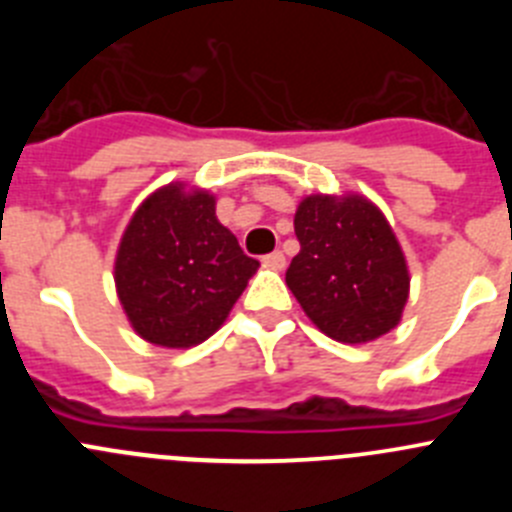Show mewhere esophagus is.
<instances>
[{
    "label": "esophagus",
    "instance_id": "esophagus-1",
    "mask_svg": "<svg viewBox=\"0 0 512 512\" xmlns=\"http://www.w3.org/2000/svg\"><path fill=\"white\" fill-rule=\"evenodd\" d=\"M264 266H269V269H274V271H282L284 266H287V261H284V253L274 251V253H269V256H264Z\"/></svg>",
    "mask_w": 512,
    "mask_h": 512
}]
</instances>
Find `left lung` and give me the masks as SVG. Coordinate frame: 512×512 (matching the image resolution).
<instances>
[{"label":"left lung","mask_w":512,"mask_h":512,"mask_svg":"<svg viewBox=\"0 0 512 512\" xmlns=\"http://www.w3.org/2000/svg\"><path fill=\"white\" fill-rule=\"evenodd\" d=\"M300 241L287 287L315 328L338 343H369L402 320L410 269L384 212L364 194H310L295 212Z\"/></svg>","instance_id":"obj_1"}]
</instances>
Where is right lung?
Here are the masks:
<instances>
[{
    "label": "right lung",
    "instance_id": "1",
    "mask_svg": "<svg viewBox=\"0 0 512 512\" xmlns=\"http://www.w3.org/2000/svg\"><path fill=\"white\" fill-rule=\"evenodd\" d=\"M259 261L215 215V194L171 182L140 202L115 256V289L143 341L189 348L230 315Z\"/></svg>",
    "mask_w": 512,
    "mask_h": 512
}]
</instances>
